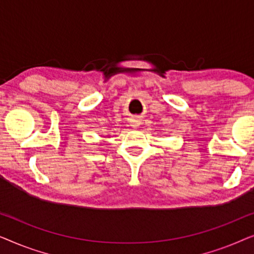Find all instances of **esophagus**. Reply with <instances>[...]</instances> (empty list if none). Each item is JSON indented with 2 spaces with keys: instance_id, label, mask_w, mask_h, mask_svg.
Instances as JSON below:
<instances>
[{
  "instance_id": "esophagus-1",
  "label": "esophagus",
  "mask_w": 254,
  "mask_h": 254,
  "mask_svg": "<svg viewBox=\"0 0 254 254\" xmlns=\"http://www.w3.org/2000/svg\"><path fill=\"white\" fill-rule=\"evenodd\" d=\"M131 126H133V127H137V126H138L137 121H133V123H131Z\"/></svg>"
}]
</instances>
